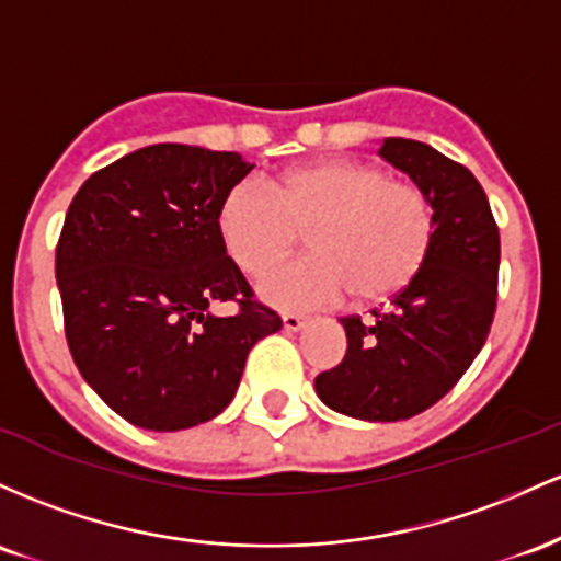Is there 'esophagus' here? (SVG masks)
Masks as SVG:
<instances>
[{"mask_svg":"<svg viewBox=\"0 0 561 561\" xmlns=\"http://www.w3.org/2000/svg\"><path fill=\"white\" fill-rule=\"evenodd\" d=\"M305 323H307V320L301 318V314H291V312L283 314V329H286L288 333L301 331V329H305Z\"/></svg>","mask_w":561,"mask_h":561,"instance_id":"34e87169","label":"esophagus"}]
</instances>
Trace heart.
<instances>
[{
    "label": "heart",
    "instance_id": "obj_1",
    "mask_svg": "<svg viewBox=\"0 0 561 561\" xmlns=\"http://www.w3.org/2000/svg\"><path fill=\"white\" fill-rule=\"evenodd\" d=\"M228 256L262 275L307 232L312 256L275 270L260 294L283 310H307L352 294L374 305L405 291L434 247L437 217L424 187L365 161H314L270 185L230 187L217 214Z\"/></svg>",
    "mask_w": 561,
    "mask_h": 561
}]
</instances>
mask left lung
Returning a JSON list of instances; mask_svg holds the SVG:
<instances>
[{"label": "left lung", "mask_w": 561, "mask_h": 561, "mask_svg": "<svg viewBox=\"0 0 561 561\" xmlns=\"http://www.w3.org/2000/svg\"><path fill=\"white\" fill-rule=\"evenodd\" d=\"M379 156L430 196L434 247L419 278L370 323L339 320L347 355L314 379V392L331 411L387 424L432 408L480 355L499 297L501 238L467 167L405 137H387Z\"/></svg>", "instance_id": "1"}]
</instances>
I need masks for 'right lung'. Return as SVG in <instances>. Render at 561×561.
I'll return each mask as SVG.
<instances>
[{
    "instance_id": "obj_1",
    "label": "right lung",
    "mask_w": 561,
    "mask_h": 561,
    "mask_svg": "<svg viewBox=\"0 0 561 561\" xmlns=\"http://www.w3.org/2000/svg\"><path fill=\"white\" fill-rule=\"evenodd\" d=\"M251 169L228 150L148 145L94 172L68 206L55 251L68 350L105 405L140 430L217 419L251 347L280 331L217 228L219 204ZM222 300L239 312L214 316Z\"/></svg>"
}]
</instances>
